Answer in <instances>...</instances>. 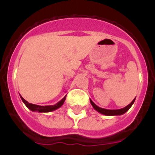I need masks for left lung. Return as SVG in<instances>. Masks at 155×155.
<instances>
[{
    "mask_svg": "<svg viewBox=\"0 0 155 155\" xmlns=\"http://www.w3.org/2000/svg\"><path fill=\"white\" fill-rule=\"evenodd\" d=\"M134 101H135V98H134V99L133 100L132 102L129 104L128 105H127L126 107L123 108V109H113V110H111V109H102V108L98 107V105H95V104H94V102L90 99V102H91L92 107L94 108L97 112H98V113H101V114L102 115H105V116H120V115L124 114L125 113H127L129 109H130V107L133 105V104L134 103Z\"/></svg>",
    "mask_w": 155,
    "mask_h": 155,
    "instance_id": "1",
    "label": "left lung"
}]
</instances>
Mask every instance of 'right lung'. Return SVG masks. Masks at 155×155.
<instances>
[{"instance_id":"obj_1","label":"right lung","mask_w":155,"mask_h":155,"mask_svg":"<svg viewBox=\"0 0 155 155\" xmlns=\"http://www.w3.org/2000/svg\"><path fill=\"white\" fill-rule=\"evenodd\" d=\"M66 96L64 97L60 101V102H57V104L53 105H34V104H31L28 102L25 99L21 97V95L20 94V97H21L22 102H24V104L26 105V107L28 109H30L32 112H38V113H50V112H53V111L56 110V109H59L60 107H61L63 105V104L64 103V101L66 99Z\"/></svg>"}]
</instances>
